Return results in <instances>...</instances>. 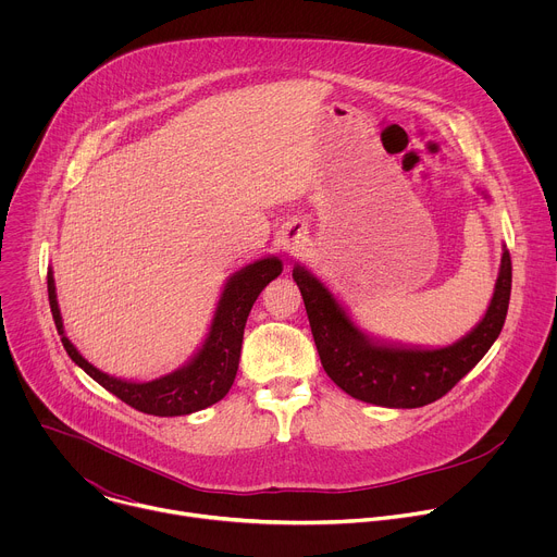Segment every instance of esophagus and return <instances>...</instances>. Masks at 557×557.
<instances>
[{
	"instance_id": "1",
	"label": "esophagus",
	"mask_w": 557,
	"mask_h": 557,
	"mask_svg": "<svg viewBox=\"0 0 557 557\" xmlns=\"http://www.w3.org/2000/svg\"><path fill=\"white\" fill-rule=\"evenodd\" d=\"M306 243V228L301 226H286L280 233V247L286 251H297Z\"/></svg>"
}]
</instances>
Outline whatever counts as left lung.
Instances as JSON below:
<instances>
[{"label": "left lung", "instance_id": "obj_1", "mask_svg": "<svg viewBox=\"0 0 557 557\" xmlns=\"http://www.w3.org/2000/svg\"><path fill=\"white\" fill-rule=\"evenodd\" d=\"M479 191L490 200L487 191ZM293 280L301 290L322 366L346 394L381 408H423L447 394L498 339L511 295V258L503 249L494 297L483 320L443 348L376 339L352 322L342 301L310 269L295 264Z\"/></svg>", "mask_w": 557, "mask_h": 557}]
</instances>
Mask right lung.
<instances>
[{
  "mask_svg": "<svg viewBox=\"0 0 557 557\" xmlns=\"http://www.w3.org/2000/svg\"><path fill=\"white\" fill-rule=\"evenodd\" d=\"M280 273L282 260L275 256H267L243 267L240 271H235L220 293L202 346L185 366L151 381H132L101 372L74 348L63 331L52 269H48V299L57 333L61 335V344L67 357L78 368L138 412L153 417H183L205 410L224 399L233 385L237 363H240L247 317L258 295Z\"/></svg>",
  "mask_w": 557,
  "mask_h": 557,
  "instance_id": "right-lung-1",
  "label": "right lung"
}]
</instances>
